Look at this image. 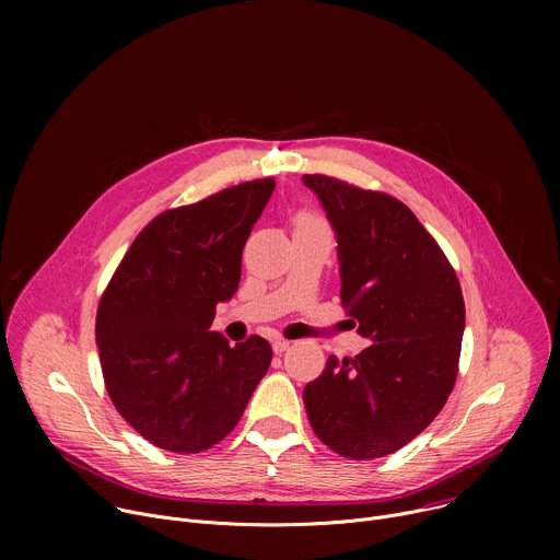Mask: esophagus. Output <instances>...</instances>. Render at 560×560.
Listing matches in <instances>:
<instances>
[{
	"instance_id": "obj_1",
	"label": "esophagus",
	"mask_w": 560,
	"mask_h": 560,
	"mask_svg": "<svg viewBox=\"0 0 560 560\" xmlns=\"http://www.w3.org/2000/svg\"><path fill=\"white\" fill-rule=\"evenodd\" d=\"M288 348H290V341H285V339H275L272 341L275 354H283V352H288Z\"/></svg>"
}]
</instances>
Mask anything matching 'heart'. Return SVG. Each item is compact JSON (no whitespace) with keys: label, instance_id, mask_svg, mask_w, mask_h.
I'll return each instance as SVG.
<instances>
[{"label":"heart","instance_id":"b5f03b06","mask_svg":"<svg viewBox=\"0 0 560 560\" xmlns=\"http://www.w3.org/2000/svg\"><path fill=\"white\" fill-rule=\"evenodd\" d=\"M303 219H307V217H303Z\"/></svg>","mask_w":560,"mask_h":560}]
</instances>
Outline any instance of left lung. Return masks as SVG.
I'll return each instance as SVG.
<instances>
[{"label":"left lung","mask_w":560,"mask_h":560,"mask_svg":"<svg viewBox=\"0 0 560 560\" xmlns=\"http://www.w3.org/2000/svg\"><path fill=\"white\" fill-rule=\"evenodd\" d=\"M337 236L341 301L372 343L330 357L303 389L314 434L354 460L401 450L456 381L465 303L456 272L415 212L389 195L303 175Z\"/></svg>","instance_id":"obj_1"}]
</instances>
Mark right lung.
<instances>
[{"label": "right lung", "mask_w": 560, "mask_h": 560, "mask_svg": "<svg viewBox=\"0 0 560 560\" xmlns=\"http://www.w3.org/2000/svg\"><path fill=\"white\" fill-rule=\"evenodd\" d=\"M275 179L225 188L152 219L97 310L95 339L117 412L152 445L197 454L242 419L266 376L261 337L230 346L210 332L214 307L242 279V253Z\"/></svg>", "instance_id": "right-lung-1"}]
</instances>
